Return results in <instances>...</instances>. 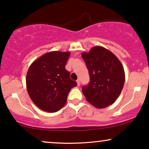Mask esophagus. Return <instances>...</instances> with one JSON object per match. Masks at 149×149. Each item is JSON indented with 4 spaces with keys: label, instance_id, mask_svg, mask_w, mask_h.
<instances>
[{
    "label": "esophagus",
    "instance_id": "1",
    "mask_svg": "<svg viewBox=\"0 0 149 149\" xmlns=\"http://www.w3.org/2000/svg\"><path fill=\"white\" fill-rule=\"evenodd\" d=\"M77 85H78V86H79V85H80V80H79V79H77Z\"/></svg>",
    "mask_w": 149,
    "mask_h": 149
}]
</instances>
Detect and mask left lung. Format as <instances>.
Returning <instances> with one entry per match:
<instances>
[{"mask_svg":"<svg viewBox=\"0 0 149 149\" xmlns=\"http://www.w3.org/2000/svg\"><path fill=\"white\" fill-rule=\"evenodd\" d=\"M90 81L82 88L86 100L97 109H103L115 102L119 96L124 83L123 65L114 54L101 46L93 47L83 52Z\"/></svg>","mask_w":149,"mask_h":149,"instance_id":"left-lung-1","label":"left lung"}]
</instances>
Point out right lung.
<instances>
[{
  "instance_id": "add662e5",
  "label": "right lung",
  "mask_w": 149,
  "mask_h": 149,
  "mask_svg": "<svg viewBox=\"0 0 149 149\" xmlns=\"http://www.w3.org/2000/svg\"><path fill=\"white\" fill-rule=\"evenodd\" d=\"M70 53L51 52L34 60L26 74L28 95L36 107L55 113L62 109L70 89L77 86L65 68Z\"/></svg>"
}]
</instances>
